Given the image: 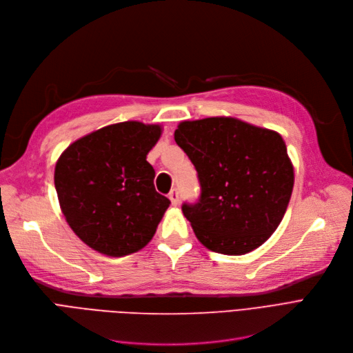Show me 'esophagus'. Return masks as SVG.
<instances>
[{"label": "esophagus", "instance_id": "obj_1", "mask_svg": "<svg viewBox=\"0 0 353 353\" xmlns=\"http://www.w3.org/2000/svg\"><path fill=\"white\" fill-rule=\"evenodd\" d=\"M170 199H171V203H172L174 207H176V205L179 204V192H178V190L174 188V190L170 192Z\"/></svg>", "mask_w": 353, "mask_h": 353}]
</instances>
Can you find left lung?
Returning <instances> with one entry per match:
<instances>
[{"mask_svg":"<svg viewBox=\"0 0 353 353\" xmlns=\"http://www.w3.org/2000/svg\"><path fill=\"white\" fill-rule=\"evenodd\" d=\"M174 138L198 172L201 196L182 212L201 244L241 256L270 239L294 183L280 133L216 116L181 122Z\"/></svg>","mask_w":353,"mask_h":353,"instance_id":"1","label":"left lung"}]
</instances>
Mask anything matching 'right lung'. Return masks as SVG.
<instances>
[{"mask_svg":"<svg viewBox=\"0 0 353 353\" xmlns=\"http://www.w3.org/2000/svg\"><path fill=\"white\" fill-rule=\"evenodd\" d=\"M161 125L129 121L73 142L60 155L54 185L61 212L76 236L110 257L137 253L150 240L171 201L157 192L146 155Z\"/></svg>","mask_w":353,"mask_h":353,"instance_id":"1","label":"right lung"}]
</instances>
